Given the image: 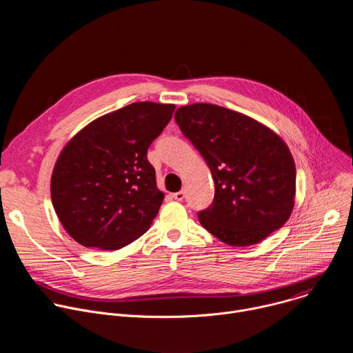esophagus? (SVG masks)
Returning <instances> with one entry per match:
<instances>
[{
  "label": "esophagus",
  "mask_w": 353,
  "mask_h": 353,
  "mask_svg": "<svg viewBox=\"0 0 353 353\" xmlns=\"http://www.w3.org/2000/svg\"><path fill=\"white\" fill-rule=\"evenodd\" d=\"M184 195H185V192L181 190V191H177V192H174V194H172V196L176 199V201H181L183 198H184Z\"/></svg>",
  "instance_id": "esophagus-1"
}]
</instances>
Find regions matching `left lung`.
Returning a JSON list of instances; mask_svg holds the SVG:
<instances>
[{
	"instance_id": "left-lung-1",
	"label": "left lung",
	"mask_w": 353,
	"mask_h": 353,
	"mask_svg": "<svg viewBox=\"0 0 353 353\" xmlns=\"http://www.w3.org/2000/svg\"><path fill=\"white\" fill-rule=\"evenodd\" d=\"M181 132L205 159L215 183L212 205L199 223L221 241L251 245L289 219L296 195V168L285 141L245 114L211 105L181 106Z\"/></svg>"
}]
</instances>
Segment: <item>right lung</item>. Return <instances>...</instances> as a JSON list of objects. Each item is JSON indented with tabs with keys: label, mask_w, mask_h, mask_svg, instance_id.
Listing matches in <instances>:
<instances>
[{
	"label": "right lung",
	"mask_w": 353,
	"mask_h": 353,
	"mask_svg": "<svg viewBox=\"0 0 353 353\" xmlns=\"http://www.w3.org/2000/svg\"><path fill=\"white\" fill-rule=\"evenodd\" d=\"M174 109L131 103L93 120L63 148L50 192L63 228L77 243L112 251L149 229L165 194L146 154Z\"/></svg>",
	"instance_id": "obj_1"
}]
</instances>
